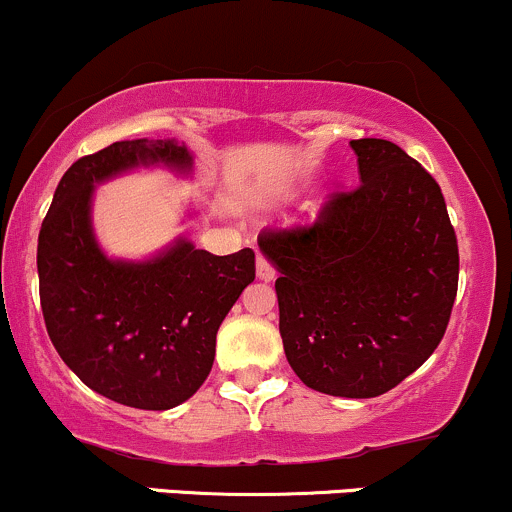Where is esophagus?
<instances>
[{
    "label": "esophagus",
    "mask_w": 512,
    "mask_h": 512,
    "mask_svg": "<svg viewBox=\"0 0 512 512\" xmlns=\"http://www.w3.org/2000/svg\"><path fill=\"white\" fill-rule=\"evenodd\" d=\"M256 276L261 280H266V283H268V280L276 278V268H273V263L268 261V258L263 254L256 256Z\"/></svg>",
    "instance_id": "esophagus-1"
}]
</instances>
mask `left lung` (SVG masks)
<instances>
[{
  "mask_svg": "<svg viewBox=\"0 0 512 512\" xmlns=\"http://www.w3.org/2000/svg\"><path fill=\"white\" fill-rule=\"evenodd\" d=\"M359 188L307 227L263 229L278 268L280 337L307 388L376 398L417 371L447 332L459 246L437 180L393 141L356 139Z\"/></svg>",
  "mask_w": 512,
  "mask_h": 512,
  "instance_id": "obj_1",
  "label": "left lung"
}]
</instances>
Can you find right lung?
<instances>
[{"instance_id":"obj_1","label":"right lung","mask_w":512,"mask_h":512,"mask_svg":"<svg viewBox=\"0 0 512 512\" xmlns=\"http://www.w3.org/2000/svg\"><path fill=\"white\" fill-rule=\"evenodd\" d=\"M190 173L178 141H117L60 178L38 234L48 337L65 366L104 398L139 410L185 403L210 376L217 329L256 278V256H214L178 236L148 261H119L92 229L95 185L139 166Z\"/></svg>"}]
</instances>
